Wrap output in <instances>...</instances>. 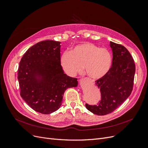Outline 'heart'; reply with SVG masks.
<instances>
[{
	"label": "heart",
	"mask_w": 148,
	"mask_h": 148,
	"mask_svg": "<svg viewBox=\"0 0 148 148\" xmlns=\"http://www.w3.org/2000/svg\"><path fill=\"white\" fill-rule=\"evenodd\" d=\"M112 64V56L107 49L95 44L84 42L75 46L71 52H64L60 65L65 72L74 76L81 71L83 66L89 78L99 79L109 72Z\"/></svg>",
	"instance_id": "b5f03b06"
}]
</instances>
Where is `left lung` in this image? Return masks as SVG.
I'll return each mask as SVG.
<instances>
[{
	"instance_id": "left-lung-1",
	"label": "left lung",
	"mask_w": 148,
	"mask_h": 148,
	"mask_svg": "<svg viewBox=\"0 0 148 148\" xmlns=\"http://www.w3.org/2000/svg\"><path fill=\"white\" fill-rule=\"evenodd\" d=\"M113 52L112 64L105 76L96 81L101 98L97 105L86 104L93 114L104 115L114 112L131 95L135 73V64L130 53L121 44L110 42Z\"/></svg>"
}]
</instances>
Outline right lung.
<instances>
[{
	"mask_svg": "<svg viewBox=\"0 0 148 148\" xmlns=\"http://www.w3.org/2000/svg\"><path fill=\"white\" fill-rule=\"evenodd\" d=\"M60 42L46 40L28 49L18 70L20 96L34 110L49 114L60 108L65 91L77 79L64 73L60 65Z\"/></svg>",
	"mask_w": 148,
	"mask_h": 148,
	"instance_id": "right-lung-1",
	"label": "right lung"
}]
</instances>
